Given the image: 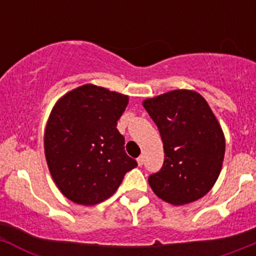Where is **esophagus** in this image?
Instances as JSON below:
<instances>
[{"label": "esophagus", "instance_id": "1", "mask_svg": "<svg viewBox=\"0 0 256 256\" xmlns=\"http://www.w3.org/2000/svg\"><path fill=\"white\" fill-rule=\"evenodd\" d=\"M144 156H140L138 159H137V164H138V166H142V165H144Z\"/></svg>", "mask_w": 256, "mask_h": 256}]
</instances>
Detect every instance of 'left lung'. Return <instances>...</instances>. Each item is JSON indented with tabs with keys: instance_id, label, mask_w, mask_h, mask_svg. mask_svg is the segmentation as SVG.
Listing matches in <instances>:
<instances>
[{
	"instance_id": "1",
	"label": "left lung",
	"mask_w": 256,
	"mask_h": 256,
	"mask_svg": "<svg viewBox=\"0 0 256 256\" xmlns=\"http://www.w3.org/2000/svg\"><path fill=\"white\" fill-rule=\"evenodd\" d=\"M144 108L164 144V164L148 177L155 195L177 206L206 195L226 151L224 134L206 100L195 91L174 90L144 100Z\"/></svg>"
}]
</instances>
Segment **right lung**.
Returning <instances> with one entry per match:
<instances>
[{
  "label": "right lung",
  "instance_id": "add662e5",
  "mask_svg": "<svg viewBox=\"0 0 256 256\" xmlns=\"http://www.w3.org/2000/svg\"><path fill=\"white\" fill-rule=\"evenodd\" d=\"M128 96L94 84L68 92L55 104L44 130V155L61 194L96 205L114 195L137 162L116 130Z\"/></svg>",
  "mask_w": 256,
  "mask_h": 256
}]
</instances>
